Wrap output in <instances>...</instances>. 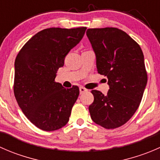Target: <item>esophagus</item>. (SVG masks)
<instances>
[{"instance_id":"1","label":"esophagus","mask_w":160,"mask_h":160,"mask_svg":"<svg viewBox=\"0 0 160 160\" xmlns=\"http://www.w3.org/2000/svg\"><path fill=\"white\" fill-rule=\"evenodd\" d=\"M88 90L86 89V88H83V87H80V93H85V92H88Z\"/></svg>"}]
</instances>
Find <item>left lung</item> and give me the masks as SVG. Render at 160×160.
<instances>
[{
  "label": "left lung",
  "mask_w": 160,
  "mask_h": 160,
  "mask_svg": "<svg viewBox=\"0 0 160 160\" xmlns=\"http://www.w3.org/2000/svg\"><path fill=\"white\" fill-rule=\"evenodd\" d=\"M87 36L96 55L98 72L108 79L107 95L93 90L91 119L107 128L125 125L138 109L147 83L139 45L117 28H88Z\"/></svg>",
  "instance_id": "1"
}]
</instances>
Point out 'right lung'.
I'll use <instances>...</instances> for the list:
<instances>
[{
	"instance_id": "right-lung-1",
	"label": "right lung",
	"mask_w": 160,
	"mask_h": 160,
	"mask_svg": "<svg viewBox=\"0 0 160 160\" xmlns=\"http://www.w3.org/2000/svg\"><path fill=\"white\" fill-rule=\"evenodd\" d=\"M86 29L46 28L32 36L16 57L14 97L27 118L40 129L57 130L69 122L80 90L77 86L66 89L55 78Z\"/></svg>"
}]
</instances>
